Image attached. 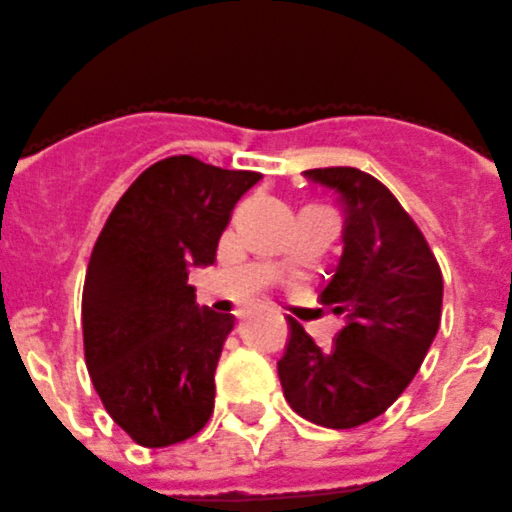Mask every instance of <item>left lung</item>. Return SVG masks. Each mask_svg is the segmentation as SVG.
I'll list each match as a JSON object with an SVG mask.
<instances>
[{
    "mask_svg": "<svg viewBox=\"0 0 512 512\" xmlns=\"http://www.w3.org/2000/svg\"><path fill=\"white\" fill-rule=\"evenodd\" d=\"M336 194L343 252L321 303L343 315L331 348L290 318L278 376L293 412L328 429L384 414L422 366L442 318V270L396 197L353 166L303 171Z\"/></svg>",
    "mask_w": 512,
    "mask_h": 512,
    "instance_id": "obj_1",
    "label": "left lung"
}]
</instances>
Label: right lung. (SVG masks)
Masks as SVG:
<instances>
[{
  "label": "right lung",
  "mask_w": 512,
  "mask_h": 512,
  "mask_svg": "<svg viewBox=\"0 0 512 512\" xmlns=\"http://www.w3.org/2000/svg\"><path fill=\"white\" fill-rule=\"evenodd\" d=\"M257 171L194 156L148 166L118 199L88 262L85 364L105 412L143 447L194 437L214 412V371L234 315L199 308L189 267L217 260Z\"/></svg>",
  "instance_id": "add662e5"
}]
</instances>
